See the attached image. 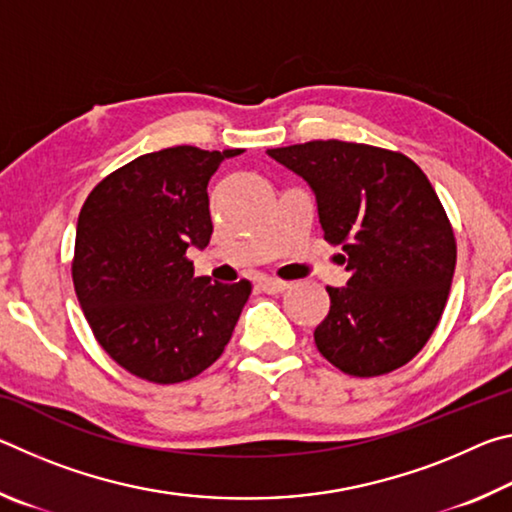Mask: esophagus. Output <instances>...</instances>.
<instances>
[{
  "label": "esophagus",
  "instance_id": "esophagus-1",
  "mask_svg": "<svg viewBox=\"0 0 512 512\" xmlns=\"http://www.w3.org/2000/svg\"><path fill=\"white\" fill-rule=\"evenodd\" d=\"M259 287L266 293H282L289 289V282L277 280V277H264V280H259Z\"/></svg>",
  "mask_w": 512,
  "mask_h": 512
}]
</instances>
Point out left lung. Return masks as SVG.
I'll list each match as a JSON object with an SVG mask.
<instances>
[{
	"label": "left lung",
	"instance_id": "left-lung-1",
	"mask_svg": "<svg viewBox=\"0 0 512 512\" xmlns=\"http://www.w3.org/2000/svg\"><path fill=\"white\" fill-rule=\"evenodd\" d=\"M316 196L325 239L343 246L345 287H327L318 352L354 377L409 363L443 316L456 266L447 214L422 169L402 153L316 140L268 149Z\"/></svg>",
	"mask_w": 512,
	"mask_h": 512
}]
</instances>
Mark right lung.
I'll use <instances>...</instances> for the list:
<instances>
[{"label": "right lung", "instance_id": "obj_1", "mask_svg": "<svg viewBox=\"0 0 512 512\" xmlns=\"http://www.w3.org/2000/svg\"><path fill=\"white\" fill-rule=\"evenodd\" d=\"M244 149L146 153L92 189L76 225L72 277L94 336L121 368L153 384L196 377L221 357L250 296L196 277L189 248L210 244L207 183Z\"/></svg>", "mask_w": 512, "mask_h": 512}]
</instances>
